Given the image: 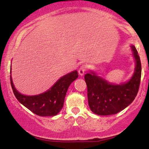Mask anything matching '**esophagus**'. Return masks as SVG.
<instances>
[{
	"mask_svg": "<svg viewBox=\"0 0 149 149\" xmlns=\"http://www.w3.org/2000/svg\"><path fill=\"white\" fill-rule=\"evenodd\" d=\"M86 68H87L86 65L85 64L81 65V67L79 69V74L80 76H83V74H85V72L86 71Z\"/></svg>",
	"mask_w": 149,
	"mask_h": 149,
	"instance_id": "1",
	"label": "esophagus"
}]
</instances>
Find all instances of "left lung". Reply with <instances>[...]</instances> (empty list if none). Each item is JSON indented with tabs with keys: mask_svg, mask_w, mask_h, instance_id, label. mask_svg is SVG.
<instances>
[{
	"mask_svg": "<svg viewBox=\"0 0 149 149\" xmlns=\"http://www.w3.org/2000/svg\"><path fill=\"white\" fill-rule=\"evenodd\" d=\"M136 67L133 76L127 82L115 85L94 72L85 75L87 87L89 107L97 115H115L128 107L137 95L141 79V62L138 52L131 45Z\"/></svg>",
	"mask_w": 149,
	"mask_h": 149,
	"instance_id": "obj_1",
	"label": "left lung"
}]
</instances>
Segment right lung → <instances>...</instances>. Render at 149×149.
Instances as JSON below:
<instances>
[{
	"mask_svg": "<svg viewBox=\"0 0 149 149\" xmlns=\"http://www.w3.org/2000/svg\"><path fill=\"white\" fill-rule=\"evenodd\" d=\"M10 73H11V68ZM77 70L72 71L59 79L45 92L36 95L22 94L15 88L11 75V85L13 93L20 103L38 116H55L59 113L64 106V99L69 85L78 78Z\"/></svg>",
	"mask_w": 149,
	"mask_h": 149,
	"instance_id": "add662e5",
	"label": "right lung"
}]
</instances>
